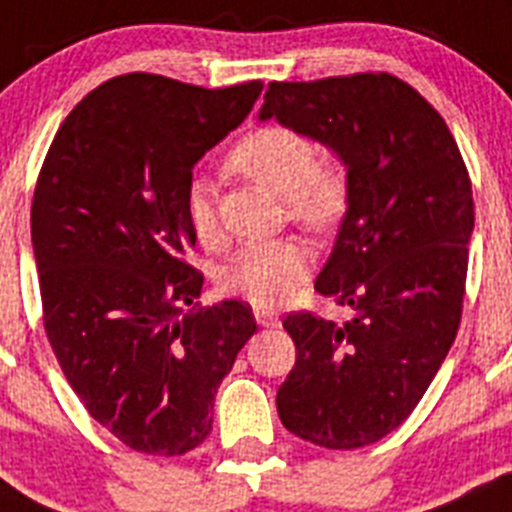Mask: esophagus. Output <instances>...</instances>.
I'll return each instance as SVG.
<instances>
[{
  "label": "esophagus",
  "instance_id": "1",
  "mask_svg": "<svg viewBox=\"0 0 512 512\" xmlns=\"http://www.w3.org/2000/svg\"><path fill=\"white\" fill-rule=\"evenodd\" d=\"M255 319L257 324L265 326V329H278L280 326V316L273 308H255Z\"/></svg>",
  "mask_w": 512,
  "mask_h": 512
}]
</instances>
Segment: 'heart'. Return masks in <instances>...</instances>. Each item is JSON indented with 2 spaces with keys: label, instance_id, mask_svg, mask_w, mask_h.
<instances>
[{
  "label": "heart",
  "instance_id": "b5f03b06",
  "mask_svg": "<svg viewBox=\"0 0 512 512\" xmlns=\"http://www.w3.org/2000/svg\"><path fill=\"white\" fill-rule=\"evenodd\" d=\"M316 142L283 124H270L245 135L227 158V168L283 196L288 216L313 232H324L344 214L349 178L342 163L316 158ZM186 216L201 242H216L214 193L206 178H196L186 191ZM313 252L296 237L252 242L224 262L219 280L232 296L255 306L288 301L311 275Z\"/></svg>",
  "mask_w": 512,
  "mask_h": 512
}]
</instances>
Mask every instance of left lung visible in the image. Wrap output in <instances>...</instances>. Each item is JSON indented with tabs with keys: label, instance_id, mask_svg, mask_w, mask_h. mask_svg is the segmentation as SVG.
Segmentation results:
<instances>
[{
	"label": "left lung",
	"instance_id": "obj_1",
	"mask_svg": "<svg viewBox=\"0 0 512 512\" xmlns=\"http://www.w3.org/2000/svg\"><path fill=\"white\" fill-rule=\"evenodd\" d=\"M260 119L334 150L349 178L316 290L354 313L285 316L296 365L278 416L324 449L375 444L411 416L457 336L474 229L467 165L441 114L390 73L273 81Z\"/></svg>",
	"mask_w": 512,
	"mask_h": 512
}]
</instances>
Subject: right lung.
Returning a JSON list of instances; mask_svg holds the SVG:
<instances>
[{
	"mask_svg": "<svg viewBox=\"0 0 512 512\" xmlns=\"http://www.w3.org/2000/svg\"><path fill=\"white\" fill-rule=\"evenodd\" d=\"M262 81L204 89L127 73L78 101L32 199L45 334L94 421L124 446L181 457L211 434L216 388L257 331L250 303L183 313L204 275L186 216L193 165Z\"/></svg>",
	"mask_w": 512,
	"mask_h": 512,
	"instance_id": "1",
	"label": "right lung"
}]
</instances>
